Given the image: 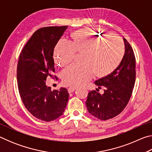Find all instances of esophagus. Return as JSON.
I'll list each match as a JSON object with an SVG mask.
<instances>
[{
    "instance_id": "1",
    "label": "esophagus",
    "mask_w": 152,
    "mask_h": 152,
    "mask_svg": "<svg viewBox=\"0 0 152 152\" xmlns=\"http://www.w3.org/2000/svg\"><path fill=\"white\" fill-rule=\"evenodd\" d=\"M76 89V87L75 86H71V87H69L68 88V92L71 93V92H73Z\"/></svg>"
}]
</instances>
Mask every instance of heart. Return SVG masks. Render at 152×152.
<instances>
[{"instance_id": "b5f03b06", "label": "heart", "mask_w": 152, "mask_h": 152, "mask_svg": "<svg viewBox=\"0 0 152 152\" xmlns=\"http://www.w3.org/2000/svg\"><path fill=\"white\" fill-rule=\"evenodd\" d=\"M76 52L83 53V64H72L61 72L64 82L69 86L85 84L94 73L99 76L111 73L122 61L125 50L117 35L99 30L82 29L74 33L72 42L65 39L58 41L54 50L56 62L66 66L73 60Z\"/></svg>"}]
</instances>
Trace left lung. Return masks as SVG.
Segmentation results:
<instances>
[{
	"label": "left lung",
	"mask_w": 152,
	"mask_h": 152,
	"mask_svg": "<svg viewBox=\"0 0 152 152\" xmlns=\"http://www.w3.org/2000/svg\"><path fill=\"white\" fill-rule=\"evenodd\" d=\"M125 51L117 68L109 75L97 80L94 84L104 88L101 94L96 91L88 92L86 104L92 116L108 120L119 115L128 104L135 82V58L132 46L123 38Z\"/></svg>",
	"instance_id": "left-lung-1"
}]
</instances>
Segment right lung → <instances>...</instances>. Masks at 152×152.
Here are the masks:
<instances>
[{
  "mask_svg": "<svg viewBox=\"0 0 152 152\" xmlns=\"http://www.w3.org/2000/svg\"><path fill=\"white\" fill-rule=\"evenodd\" d=\"M68 26L40 28L33 33L20 53L17 77L25 107L37 119L51 121L63 114L69 94L66 88L51 91L45 81L56 78L53 50Z\"/></svg>",
  "mask_w": 152,
  "mask_h": 152,
  "instance_id": "add662e5",
  "label": "right lung"
}]
</instances>
